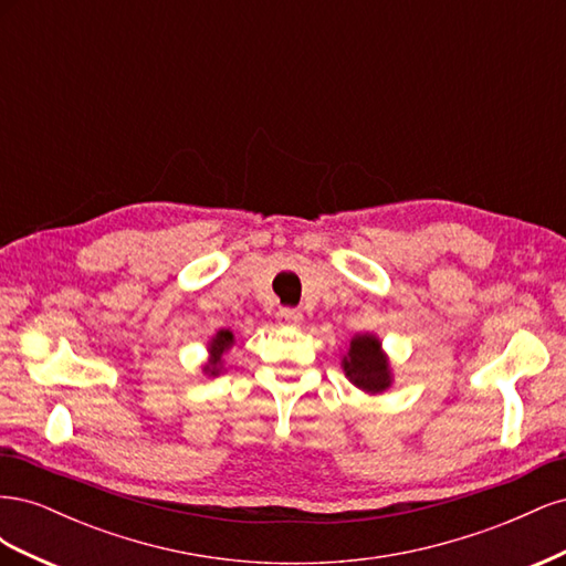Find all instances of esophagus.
<instances>
[{
    "mask_svg": "<svg viewBox=\"0 0 566 566\" xmlns=\"http://www.w3.org/2000/svg\"><path fill=\"white\" fill-rule=\"evenodd\" d=\"M276 318H279V323H283V325H300L304 316H302L300 310H293V306H283V310H279Z\"/></svg>",
    "mask_w": 566,
    "mask_h": 566,
    "instance_id": "esophagus-1",
    "label": "esophagus"
}]
</instances>
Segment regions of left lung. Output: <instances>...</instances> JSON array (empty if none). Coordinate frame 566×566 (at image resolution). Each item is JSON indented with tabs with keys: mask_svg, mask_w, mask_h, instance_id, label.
<instances>
[{
	"mask_svg": "<svg viewBox=\"0 0 566 566\" xmlns=\"http://www.w3.org/2000/svg\"><path fill=\"white\" fill-rule=\"evenodd\" d=\"M345 373L358 389L378 394L389 387V364L380 349V342L373 335H358L352 339L349 354L345 356Z\"/></svg>",
	"mask_w": 566,
	"mask_h": 566,
	"instance_id": "8db88e82",
	"label": "left lung"
}]
</instances>
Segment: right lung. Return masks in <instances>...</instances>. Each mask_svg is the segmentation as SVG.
Returning <instances> with one entry per match:
<instances>
[{
  "label": "right lung",
  "instance_id": "add662e5",
  "mask_svg": "<svg viewBox=\"0 0 566 566\" xmlns=\"http://www.w3.org/2000/svg\"><path fill=\"white\" fill-rule=\"evenodd\" d=\"M231 345H233V333H231V331H219L217 337L212 339V345H210L212 361H210L208 366H205V370H208L210 375H217V373H219V370H217L219 358H221V354H224Z\"/></svg>",
  "mask_w": 566,
  "mask_h": 566
}]
</instances>
